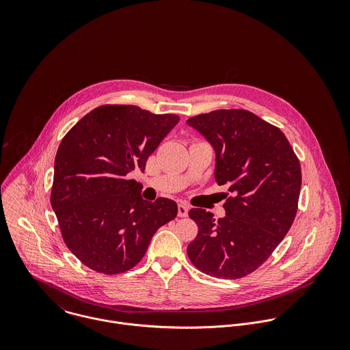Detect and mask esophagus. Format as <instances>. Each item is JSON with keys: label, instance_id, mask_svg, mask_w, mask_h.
<instances>
[{"label": "esophagus", "instance_id": "obj_1", "mask_svg": "<svg viewBox=\"0 0 350 350\" xmlns=\"http://www.w3.org/2000/svg\"><path fill=\"white\" fill-rule=\"evenodd\" d=\"M187 214H189V206L186 203H179L178 204V215L187 217Z\"/></svg>", "mask_w": 350, "mask_h": 350}]
</instances>
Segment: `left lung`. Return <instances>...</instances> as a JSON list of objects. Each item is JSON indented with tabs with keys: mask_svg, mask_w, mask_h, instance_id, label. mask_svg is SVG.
<instances>
[{
	"mask_svg": "<svg viewBox=\"0 0 350 350\" xmlns=\"http://www.w3.org/2000/svg\"><path fill=\"white\" fill-rule=\"evenodd\" d=\"M187 125L213 147L215 180L233 196L224 203V218L204 208L189 211L198 234L187 254L206 275L244 278L276 250L295 219L299 160L279 128L248 110H214L189 118Z\"/></svg>",
	"mask_w": 350,
	"mask_h": 350,
	"instance_id": "1",
	"label": "left lung"
}]
</instances>
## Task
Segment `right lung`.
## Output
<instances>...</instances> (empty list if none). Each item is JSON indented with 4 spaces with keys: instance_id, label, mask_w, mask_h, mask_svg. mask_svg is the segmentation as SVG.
Returning <instances> with one entry per match:
<instances>
[{
    "instance_id": "right-lung-1",
    "label": "right lung",
    "mask_w": 350,
    "mask_h": 350,
    "mask_svg": "<svg viewBox=\"0 0 350 350\" xmlns=\"http://www.w3.org/2000/svg\"><path fill=\"white\" fill-rule=\"evenodd\" d=\"M179 122L133 105H102L63 137L55 157L51 206L67 248L90 269L116 275L133 268L150 239L174 219L168 198L148 202L128 174L146 161Z\"/></svg>"
}]
</instances>
